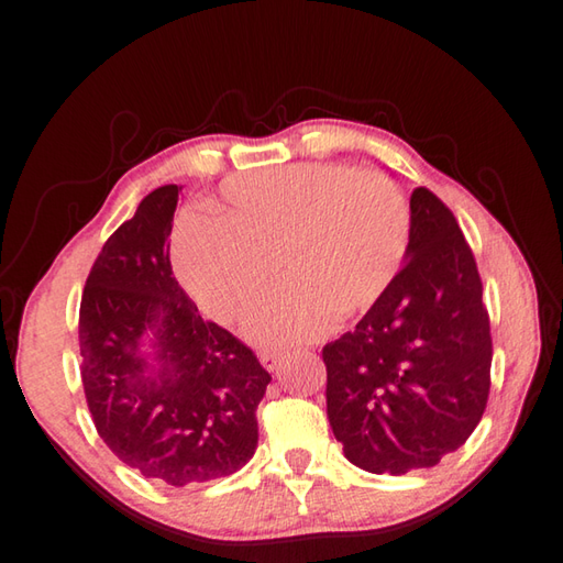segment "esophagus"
Returning a JSON list of instances; mask_svg holds the SVG:
<instances>
[{
    "mask_svg": "<svg viewBox=\"0 0 563 563\" xmlns=\"http://www.w3.org/2000/svg\"><path fill=\"white\" fill-rule=\"evenodd\" d=\"M260 363L264 365V369H269V373H274V369H277L279 363H282V355L279 353H262L260 355Z\"/></svg>",
    "mask_w": 563,
    "mask_h": 563,
    "instance_id": "1",
    "label": "esophagus"
}]
</instances>
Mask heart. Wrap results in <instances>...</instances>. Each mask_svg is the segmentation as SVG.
<instances>
[{
	"label": "heart",
	"mask_w": 563,
	"mask_h": 563,
	"mask_svg": "<svg viewBox=\"0 0 563 563\" xmlns=\"http://www.w3.org/2000/svg\"><path fill=\"white\" fill-rule=\"evenodd\" d=\"M216 220L188 222L174 260L186 291L220 323L242 321L269 289L245 335L260 347L323 338L335 316L367 311L409 250L401 188L379 172L296 164L222 184Z\"/></svg>",
	"instance_id": "obj_1"
}]
</instances>
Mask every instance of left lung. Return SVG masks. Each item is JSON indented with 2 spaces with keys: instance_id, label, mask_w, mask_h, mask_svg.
<instances>
[{
  "instance_id": "1",
  "label": "left lung",
  "mask_w": 563,
  "mask_h": 563,
  "mask_svg": "<svg viewBox=\"0 0 563 563\" xmlns=\"http://www.w3.org/2000/svg\"><path fill=\"white\" fill-rule=\"evenodd\" d=\"M409 210L405 267L355 331L323 347L333 437L377 475L431 468L461 449L490 395V318L473 252L429 188H413Z\"/></svg>"
}]
</instances>
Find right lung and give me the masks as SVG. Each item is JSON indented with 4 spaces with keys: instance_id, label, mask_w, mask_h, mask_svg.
<instances>
[{
    "instance_id": "1",
    "label": "right lung",
    "mask_w": 563,
    "mask_h": 563,
    "mask_svg": "<svg viewBox=\"0 0 563 563\" xmlns=\"http://www.w3.org/2000/svg\"><path fill=\"white\" fill-rule=\"evenodd\" d=\"M178 190H152L104 242L82 289L78 338L100 439L144 478L184 487L252 459L272 375L178 286L168 260Z\"/></svg>"
}]
</instances>
